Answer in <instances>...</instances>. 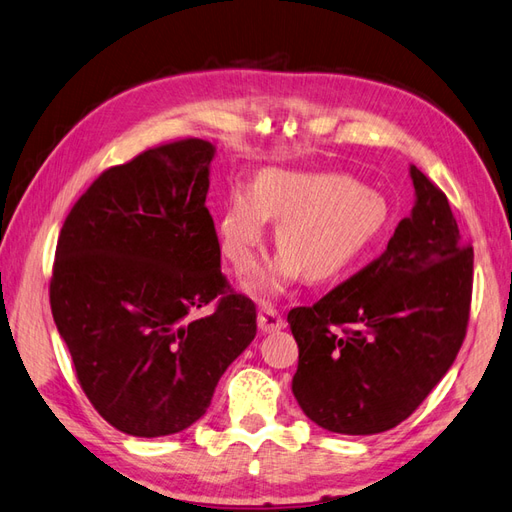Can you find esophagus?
Instances as JSON below:
<instances>
[{
    "label": "esophagus",
    "mask_w": 512,
    "mask_h": 512,
    "mask_svg": "<svg viewBox=\"0 0 512 512\" xmlns=\"http://www.w3.org/2000/svg\"><path fill=\"white\" fill-rule=\"evenodd\" d=\"M257 326H259L261 333H274V331L285 329V320L279 316L277 309L270 307V305H264L259 309Z\"/></svg>",
    "instance_id": "1"
}]
</instances>
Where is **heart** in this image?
<instances>
[{"mask_svg":"<svg viewBox=\"0 0 512 512\" xmlns=\"http://www.w3.org/2000/svg\"><path fill=\"white\" fill-rule=\"evenodd\" d=\"M268 218L281 251L244 281L266 298L300 274L311 283L342 277L381 242L393 220L381 192L339 173L264 168L255 186L229 190L218 216L220 251L240 272L253 268Z\"/></svg>","mask_w":512,"mask_h":512,"instance_id":"1","label":"heart"}]
</instances>
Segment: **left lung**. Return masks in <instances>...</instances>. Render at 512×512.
I'll return each mask as SVG.
<instances>
[{"label": "left lung", "mask_w": 512, "mask_h": 512, "mask_svg": "<svg viewBox=\"0 0 512 512\" xmlns=\"http://www.w3.org/2000/svg\"><path fill=\"white\" fill-rule=\"evenodd\" d=\"M411 216L387 251L313 307L287 313L298 344L300 409L339 435L404 422L452 368L467 331L474 248L445 196L411 166Z\"/></svg>", "instance_id": "8db88e82"}]
</instances>
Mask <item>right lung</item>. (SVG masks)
I'll return each mask as SVG.
<instances>
[{
	"label": "right lung",
	"instance_id": "right-lung-1",
	"mask_svg": "<svg viewBox=\"0 0 512 512\" xmlns=\"http://www.w3.org/2000/svg\"><path fill=\"white\" fill-rule=\"evenodd\" d=\"M216 147L179 140L106 170L64 220L51 313L88 400L116 430L166 437L201 419L257 333L227 294L205 199ZM205 319L189 313L214 297Z\"/></svg>",
	"mask_w": 512,
	"mask_h": 512
}]
</instances>
